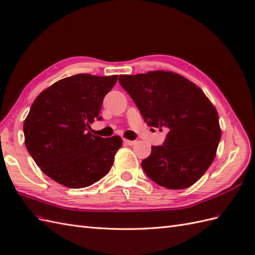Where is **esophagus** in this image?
Returning a JSON list of instances; mask_svg holds the SVG:
<instances>
[{"label":"esophagus","mask_w":255,"mask_h":255,"mask_svg":"<svg viewBox=\"0 0 255 255\" xmlns=\"http://www.w3.org/2000/svg\"><path fill=\"white\" fill-rule=\"evenodd\" d=\"M135 143H136V141H131V140L124 139V144H126V145H134Z\"/></svg>","instance_id":"34e87169"}]
</instances>
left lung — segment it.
<instances>
[{
    "label": "left lung",
    "instance_id": "left-lung-1",
    "mask_svg": "<svg viewBox=\"0 0 255 255\" xmlns=\"http://www.w3.org/2000/svg\"><path fill=\"white\" fill-rule=\"evenodd\" d=\"M148 126L166 129L162 145L152 146L141 166L155 183L170 190L195 184L217 155L219 114L197 85L171 71L120 75Z\"/></svg>",
    "mask_w": 255,
    "mask_h": 255
}]
</instances>
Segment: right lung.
I'll use <instances>...</instances> for the list:
<instances>
[{"label": "right lung", "mask_w": 255, "mask_h": 255, "mask_svg": "<svg viewBox=\"0 0 255 255\" xmlns=\"http://www.w3.org/2000/svg\"><path fill=\"white\" fill-rule=\"evenodd\" d=\"M119 75L76 74L44 89L23 123L24 144L41 170L70 188L87 187L106 175L122 147L119 135L93 134L103 98Z\"/></svg>", "instance_id": "add662e5"}]
</instances>
